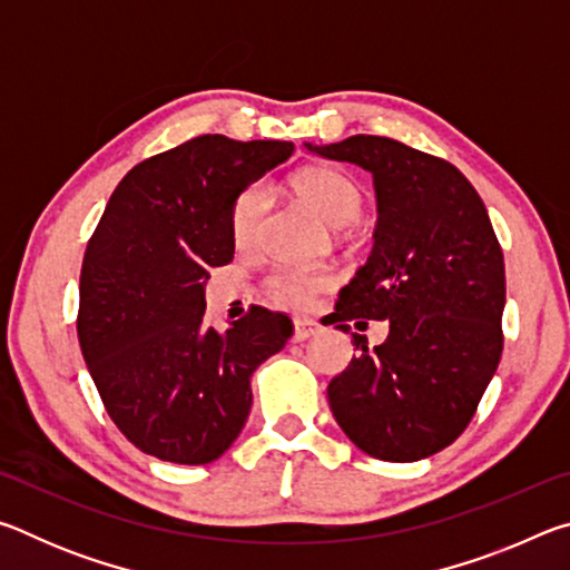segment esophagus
<instances>
[{
  "mask_svg": "<svg viewBox=\"0 0 570 570\" xmlns=\"http://www.w3.org/2000/svg\"><path fill=\"white\" fill-rule=\"evenodd\" d=\"M316 332H320V324H316V322H312V320H296L294 322L292 340L294 342H304V340H308V336H314Z\"/></svg>",
  "mask_w": 570,
  "mask_h": 570,
  "instance_id": "34e87169",
  "label": "esophagus"
}]
</instances>
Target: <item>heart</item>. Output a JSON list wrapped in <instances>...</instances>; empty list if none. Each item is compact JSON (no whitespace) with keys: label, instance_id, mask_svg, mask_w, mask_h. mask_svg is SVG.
I'll return each instance as SVG.
<instances>
[{"label":"heart","instance_id":"heart-1","mask_svg":"<svg viewBox=\"0 0 570 570\" xmlns=\"http://www.w3.org/2000/svg\"><path fill=\"white\" fill-rule=\"evenodd\" d=\"M288 186L302 198L308 208H314L330 226H342L346 234L350 224H354L362 214L364 193L352 176L330 168V166H308L296 170ZM268 208V190L264 186H248L236 198L230 208V236L236 246H254L262 230L264 216ZM334 284V276L324 268L316 272H282L266 282L268 298L286 308H306L316 294L326 292Z\"/></svg>","mask_w":570,"mask_h":570}]
</instances>
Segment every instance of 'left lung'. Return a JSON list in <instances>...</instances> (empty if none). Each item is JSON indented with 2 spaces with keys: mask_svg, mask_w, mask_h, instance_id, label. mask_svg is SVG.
<instances>
[{
  "mask_svg": "<svg viewBox=\"0 0 570 570\" xmlns=\"http://www.w3.org/2000/svg\"><path fill=\"white\" fill-rule=\"evenodd\" d=\"M372 173L377 228L366 264L340 292L332 322L390 334L330 382L344 435L387 462L430 458L455 442L503 354L505 264L485 204L452 163L380 135L306 146Z\"/></svg>",
  "mask_w": 570,
  "mask_h": 570,
  "instance_id": "1",
  "label": "left lung"
}]
</instances>
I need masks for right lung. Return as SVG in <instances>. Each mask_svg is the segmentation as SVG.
Wrapping results in <instances>:
<instances>
[{"label": "right lung", "mask_w": 570, "mask_h": 570, "mask_svg": "<svg viewBox=\"0 0 570 570\" xmlns=\"http://www.w3.org/2000/svg\"><path fill=\"white\" fill-rule=\"evenodd\" d=\"M292 153L198 135L128 170L88 240L77 340L110 420L146 455H224L248 417L250 374L292 336V320L264 306L218 332L204 294L208 268L234 258L238 193Z\"/></svg>", "instance_id": "right-lung-1"}]
</instances>
